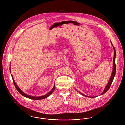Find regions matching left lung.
<instances>
[{
    "label": "left lung",
    "instance_id": "left-lung-1",
    "mask_svg": "<svg viewBox=\"0 0 125 125\" xmlns=\"http://www.w3.org/2000/svg\"><path fill=\"white\" fill-rule=\"evenodd\" d=\"M111 43L112 44V45L113 46V48H114V59H113V72H112V75L111 76V77L110 78V80L109 81L107 84L106 85L104 91H103V92L100 95H103L104 94H105L106 92H107L108 91V90H109V89L110 88V86H111V85L113 81V80H114V78L115 77V73H116V65H115V58H116V52H115V48L114 47V46H113L111 41ZM77 92H79L82 95H83V96H84V97H88V98H94L95 97H90V96H86L84 94L80 92L79 91L76 90Z\"/></svg>",
    "mask_w": 125,
    "mask_h": 125
}]
</instances>
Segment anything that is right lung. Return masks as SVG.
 <instances>
[{"label":"right lung","instance_id":"1","mask_svg":"<svg viewBox=\"0 0 125 125\" xmlns=\"http://www.w3.org/2000/svg\"><path fill=\"white\" fill-rule=\"evenodd\" d=\"M11 73V72H10ZM11 77H12V80H13V83L15 86V88H16V89L17 90V91L19 92V93H20L22 96H23L24 97H26L27 98H28V99H32V100H42V99H45L46 98H47L48 96H49L51 94H52V93H53V92L54 91V89H55V83L53 85V88L52 89V90L50 91L49 92H48V93H47L46 94L43 95V96H40V97H35V96H30V95H27L23 91H22L21 90V89H20V88L18 87V86L17 85V84L16 83L13 78V76L12 74H11Z\"/></svg>","mask_w":125,"mask_h":125}]
</instances>
